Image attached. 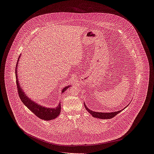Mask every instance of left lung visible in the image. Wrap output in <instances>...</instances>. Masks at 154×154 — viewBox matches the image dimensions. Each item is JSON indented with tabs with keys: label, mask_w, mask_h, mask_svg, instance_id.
I'll return each mask as SVG.
<instances>
[{
	"label": "left lung",
	"mask_w": 154,
	"mask_h": 154,
	"mask_svg": "<svg viewBox=\"0 0 154 154\" xmlns=\"http://www.w3.org/2000/svg\"><path fill=\"white\" fill-rule=\"evenodd\" d=\"M128 106H129V104ZM84 106H85L86 110H87L94 117L100 118V119H111L112 118L116 116L117 115L118 113H119L120 112H121L122 110H122H119L118 111H115V112H95L92 110H89L87 107V106L85 105V103H84ZM126 107H125V108H126Z\"/></svg>",
	"instance_id": "1"
}]
</instances>
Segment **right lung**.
Returning a JSON list of instances; mask_svg holds the SVG:
<instances>
[{
    "label": "right lung",
    "mask_w": 154,
    "mask_h": 154,
    "mask_svg": "<svg viewBox=\"0 0 154 154\" xmlns=\"http://www.w3.org/2000/svg\"><path fill=\"white\" fill-rule=\"evenodd\" d=\"M20 58V56L19 57L18 62L19 60V58ZM18 62L17 63V66L18 65ZM17 68L15 69V75H16V83H17V86L18 88V95L20 98L21 99L22 102L32 112H33L37 117L40 118L42 119H44L45 121H49V120H52L55 118L57 117L59 115L60 112V110H61V106H60V103H59L58 104V106H57L56 108H47L45 107L44 106H40L38 104H37L36 103L31 100L29 98L26 96V95L23 92V90L21 88V87L20 85L18 80V77L17 74ZM70 86H66L65 88H63L62 91V93L65 92L67 88H69Z\"/></svg>",
    "instance_id": "1"
}]
</instances>
